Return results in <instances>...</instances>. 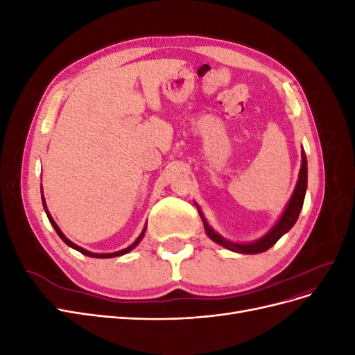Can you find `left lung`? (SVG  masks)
<instances>
[{
	"instance_id": "obj_1",
	"label": "left lung",
	"mask_w": 355,
	"mask_h": 355,
	"mask_svg": "<svg viewBox=\"0 0 355 355\" xmlns=\"http://www.w3.org/2000/svg\"><path fill=\"white\" fill-rule=\"evenodd\" d=\"M306 184H308V163H306L305 151L302 149V164H300V170H299V179L296 182L293 194H292V197H290L287 206L284 207L280 219L275 222L274 227L270 231H268L263 235V237H261L259 240H254L252 243H234V241L223 239L220 234H218L207 223L206 218H204V214H202V211L200 210L197 204H196V206L198 209L200 218L202 220L204 231H206V234L209 235L210 240H213L216 244L225 247V249H228L231 252H235V253L256 254V253H262V252H266L268 249H271V247L278 240H280L286 232L292 230V227L296 223V220L299 218V213H300V210H302V206H304Z\"/></svg>"
}]
</instances>
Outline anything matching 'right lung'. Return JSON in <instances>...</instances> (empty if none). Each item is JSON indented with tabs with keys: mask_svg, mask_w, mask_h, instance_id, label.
<instances>
[{
	"mask_svg": "<svg viewBox=\"0 0 355 355\" xmlns=\"http://www.w3.org/2000/svg\"><path fill=\"white\" fill-rule=\"evenodd\" d=\"M41 198H42V206H44V210H46V213H47V218H49L50 223L53 225V228H55V231L58 232L59 237L62 239V241L65 243L67 245L72 247V249H75V250H77V252H80V253L85 254V256H90V257H99V259H106V257H116V256H123V254H125V253H128V252H132V250L135 249V247H136L139 243L142 241L144 235H145V231H146V225H145L144 231H142V232H141V235H139V237L135 240V243H133V244H130V245H128V247H125V249H123V250H118V252H114V253H93V252L85 250V249H83V247H80V245H77V244H75V243H72L69 239H67V235L60 231V228L58 227V223L55 222V219L51 218V214H50V213H49V210H47V204H46L44 196H42V187H41Z\"/></svg>",
	"mask_w": 355,
	"mask_h": 355,
	"instance_id": "right-lung-1",
	"label": "right lung"
}]
</instances>
